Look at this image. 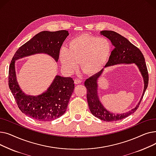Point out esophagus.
Instances as JSON below:
<instances>
[{
  "instance_id": "1",
  "label": "esophagus",
  "mask_w": 156,
  "mask_h": 156,
  "mask_svg": "<svg viewBox=\"0 0 156 156\" xmlns=\"http://www.w3.org/2000/svg\"><path fill=\"white\" fill-rule=\"evenodd\" d=\"M74 81H75V83L76 85H78V84L81 83V80L80 79H79V78H75V80H74Z\"/></svg>"
}]
</instances>
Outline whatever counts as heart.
<instances>
[{
  "label": "heart",
  "mask_w": 156,
  "mask_h": 156,
  "mask_svg": "<svg viewBox=\"0 0 156 156\" xmlns=\"http://www.w3.org/2000/svg\"><path fill=\"white\" fill-rule=\"evenodd\" d=\"M111 52L108 39L89 35H81L72 38L67 49L62 48L59 60L64 70L71 74L78 67L89 75L99 73L107 63Z\"/></svg>",
  "instance_id": "1"
}]
</instances>
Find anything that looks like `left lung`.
<instances>
[{
    "label": "left lung",
    "instance_id": "1",
    "mask_svg": "<svg viewBox=\"0 0 156 156\" xmlns=\"http://www.w3.org/2000/svg\"><path fill=\"white\" fill-rule=\"evenodd\" d=\"M101 35L109 39L114 50L109 56V61L101 71L87 79L85 86L87 88V97L90 111L94 116L105 121H114L124 119L133 114L138 109L142 99L144 93L148 86L149 75L147 71L144 57L139 49L131 43L124 37L118 33L109 30H103L100 32ZM135 64L140 71L144 80V90L140 101L135 108L124 113H114L108 110L100 100L98 90V80L101 77L107 67L117 64Z\"/></svg>",
    "mask_w": 156,
    "mask_h": 156
}]
</instances>
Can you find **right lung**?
<instances>
[{"label":"right lung","mask_w":156,"mask_h":156,"mask_svg":"<svg viewBox=\"0 0 156 156\" xmlns=\"http://www.w3.org/2000/svg\"><path fill=\"white\" fill-rule=\"evenodd\" d=\"M69 35L66 30L43 31L35 35L16 52L9 69V87L21 111L36 120L49 121L62 116L66 111L75 85L71 77L56 75L45 92L38 95L24 93L16 77V61L30 55L45 54L57 62L60 48Z\"/></svg>","instance_id":"obj_1"}]
</instances>
